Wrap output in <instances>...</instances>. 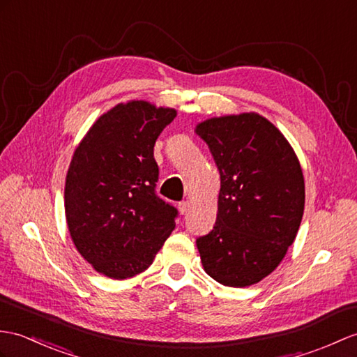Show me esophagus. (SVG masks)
<instances>
[{
	"instance_id": "1",
	"label": "esophagus",
	"mask_w": 357,
	"mask_h": 357,
	"mask_svg": "<svg viewBox=\"0 0 357 357\" xmlns=\"http://www.w3.org/2000/svg\"><path fill=\"white\" fill-rule=\"evenodd\" d=\"M178 208H179V213L181 214H185L188 210H190V202L188 201H184V202H179V205H178Z\"/></svg>"
}]
</instances>
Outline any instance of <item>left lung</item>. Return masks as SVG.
Wrapping results in <instances>:
<instances>
[{
  "instance_id": "obj_1",
  "label": "left lung",
  "mask_w": 357,
  "mask_h": 357,
  "mask_svg": "<svg viewBox=\"0 0 357 357\" xmlns=\"http://www.w3.org/2000/svg\"><path fill=\"white\" fill-rule=\"evenodd\" d=\"M195 132L220 173L216 225L196 240L204 271L223 286H252L277 269L301 225L300 160L275 124L257 112L206 119Z\"/></svg>"
}]
</instances>
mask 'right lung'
Segmentation results:
<instances>
[{
	"label": "right lung",
	"mask_w": 357,
	"mask_h": 357,
	"mask_svg": "<svg viewBox=\"0 0 357 357\" xmlns=\"http://www.w3.org/2000/svg\"><path fill=\"white\" fill-rule=\"evenodd\" d=\"M146 100L119 103L80 139L65 179V218L74 246L114 280L151 266L175 229L176 210L155 195L153 146L176 117Z\"/></svg>",
	"instance_id": "right-lung-1"
}]
</instances>
